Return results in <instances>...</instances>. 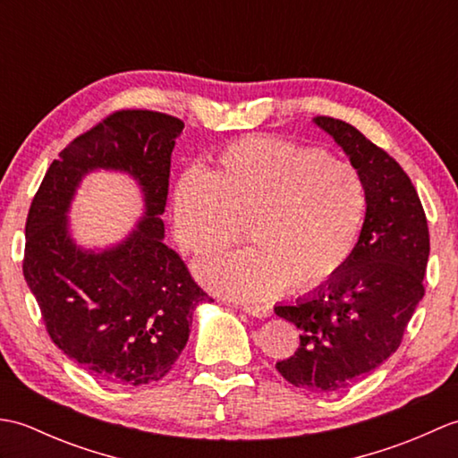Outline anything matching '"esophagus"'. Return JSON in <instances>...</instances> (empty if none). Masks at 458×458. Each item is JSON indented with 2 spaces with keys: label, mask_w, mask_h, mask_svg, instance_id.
I'll return each mask as SVG.
<instances>
[{
  "label": "esophagus",
  "mask_w": 458,
  "mask_h": 458,
  "mask_svg": "<svg viewBox=\"0 0 458 458\" xmlns=\"http://www.w3.org/2000/svg\"><path fill=\"white\" fill-rule=\"evenodd\" d=\"M244 310L248 315L258 317V318H267L271 315L269 305H244Z\"/></svg>",
  "instance_id": "obj_1"
}]
</instances>
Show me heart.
Listing matches in <instances>:
<instances>
[{"mask_svg": "<svg viewBox=\"0 0 458 458\" xmlns=\"http://www.w3.org/2000/svg\"><path fill=\"white\" fill-rule=\"evenodd\" d=\"M368 187L352 163L276 138L224 148L214 167L177 184L173 222L182 250L212 256L244 236L251 248L202 261L204 285L264 299L287 285L310 293L352 261L368 218Z\"/></svg>", "mask_w": 458, "mask_h": 458, "instance_id": "obj_1", "label": "heart"}]
</instances>
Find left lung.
<instances>
[{
	"instance_id": "obj_1",
	"label": "left lung",
	"mask_w": 458,
	"mask_h": 458,
	"mask_svg": "<svg viewBox=\"0 0 458 458\" xmlns=\"http://www.w3.org/2000/svg\"><path fill=\"white\" fill-rule=\"evenodd\" d=\"M362 173L368 218L356 254L333 284L276 315L301 330L295 354L276 364L295 387L330 394L350 387L390 358L425 295L429 228L411 179L354 125L317 115Z\"/></svg>"
}]
</instances>
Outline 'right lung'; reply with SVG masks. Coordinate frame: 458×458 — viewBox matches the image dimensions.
I'll return each mask as SVG.
<instances>
[{
    "label": "right lung",
    "mask_w": 458,
    "mask_h": 458,
    "mask_svg": "<svg viewBox=\"0 0 458 458\" xmlns=\"http://www.w3.org/2000/svg\"><path fill=\"white\" fill-rule=\"evenodd\" d=\"M184 123L169 114L120 110L72 140L47 169L25 224L23 276L63 352L108 384L157 382L187 346L192 310L210 297L163 244L171 153ZM94 168L140 182L146 216L122 245L76 249L65 212Z\"/></svg>",
    "instance_id": "right-lung-1"
}]
</instances>
